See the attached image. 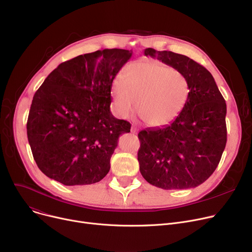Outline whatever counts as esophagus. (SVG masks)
<instances>
[{
	"mask_svg": "<svg viewBox=\"0 0 252 252\" xmlns=\"http://www.w3.org/2000/svg\"><path fill=\"white\" fill-rule=\"evenodd\" d=\"M130 131H131V133H133V134H137V133H138V129H137V127H135V126H131V128H130Z\"/></svg>",
	"mask_w": 252,
	"mask_h": 252,
	"instance_id": "esophagus-1",
	"label": "esophagus"
}]
</instances>
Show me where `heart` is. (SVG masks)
I'll use <instances>...</instances> for the list:
<instances>
[{
    "label": "heart",
    "instance_id": "obj_1",
    "mask_svg": "<svg viewBox=\"0 0 252 252\" xmlns=\"http://www.w3.org/2000/svg\"><path fill=\"white\" fill-rule=\"evenodd\" d=\"M189 94L188 79L179 69L150 59L131 62L112 85L116 112L126 117L136 108L150 126H165L179 116Z\"/></svg>",
    "mask_w": 252,
    "mask_h": 252
}]
</instances>
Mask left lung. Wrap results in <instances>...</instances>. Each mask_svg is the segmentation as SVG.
Wrapping results in <instances>:
<instances>
[{
    "instance_id": "obj_1",
    "label": "left lung",
    "mask_w": 252,
    "mask_h": 252,
    "mask_svg": "<svg viewBox=\"0 0 252 252\" xmlns=\"http://www.w3.org/2000/svg\"><path fill=\"white\" fill-rule=\"evenodd\" d=\"M144 54L182 71L189 94L173 123L139 133L140 171L164 190L195 188L213 175L226 147V101L211 73L189 57L152 48Z\"/></svg>"
}]
</instances>
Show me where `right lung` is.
Masks as SVG:
<instances>
[{
  "instance_id": "1",
  "label": "right lung",
  "mask_w": 252,
  "mask_h": 252,
  "mask_svg": "<svg viewBox=\"0 0 252 252\" xmlns=\"http://www.w3.org/2000/svg\"><path fill=\"white\" fill-rule=\"evenodd\" d=\"M133 52L104 49L65 61L38 88L29 114L34 160L66 186L100 182L110 169L118 138L130 124L110 111L115 75Z\"/></svg>"
}]
</instances>
